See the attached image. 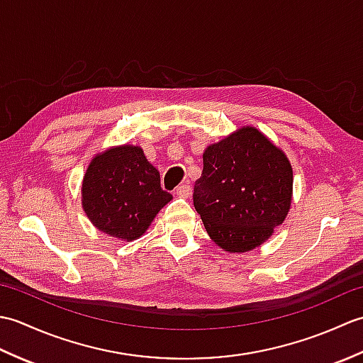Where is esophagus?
<instances>
[{
    "label": "esophagus",
    "mask_w": 363,
    "mask_h": 363,
    "mask_svg": "<svg viewBox=\"0 0 363 363\" xmlns=\"http://www.w3.org/2000/svg\"><path fill=\"white\" fill-rule=\"evenodd\" d=\"M190 194H191V187L189 184H182V186L176 187V195L179 198H189Z\"/></svg>",
    "instance_id": "1"
}]
</instances>
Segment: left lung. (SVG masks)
I'll return each mask as SVG.
<instances>
[{"label":"left lung","mask_w":363,"mask_h":363,"mask_svg":"<svg viewBox=\"0 0 363 363\" xmlns=\"http://www.w3.org/2000/svg\"><path fill=\"white\" fill-rule=\"evenodd\" d=\"M194 204L207 234L228 252H246L268 240L291 204L287 156L256 128L246 126L207 146Z\"/></svg>","instance_id":"left-lung-1"}]
</instances>
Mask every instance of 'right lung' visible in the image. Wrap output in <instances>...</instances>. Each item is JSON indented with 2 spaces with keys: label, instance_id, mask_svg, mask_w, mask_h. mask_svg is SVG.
Here are the masks:
<instances>
[{
  "label": "right lung",
  "instance_id": "add662e5",
  "mask_svg": "<svg viewBox=\"0 0 363 363\" xmlns=\"http://www.w3.org/2000/svg\"><path fill=\"white\" fill-rule=\"evenodd\" d=\"M82 207L101 233L133 242L173 196L140 146L121 145L91 159L82 181Z\"/></svg>",
  "mask_w": 363,
  "mask_h": 363
}]
</instances>
